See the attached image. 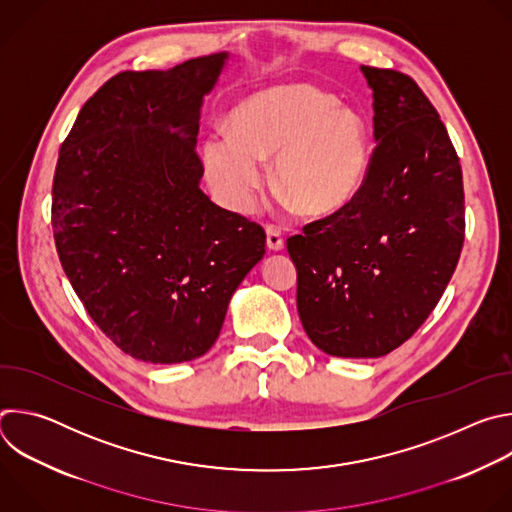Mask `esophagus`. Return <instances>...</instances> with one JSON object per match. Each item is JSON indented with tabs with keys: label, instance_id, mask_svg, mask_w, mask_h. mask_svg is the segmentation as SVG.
<instances>
[{
	"label": "esophagus",
	"instance_id": "esophagus-1",
	"mask_svg": "<svg viewBox=\"0 0 512 512\" xmlns=\"http://www.w3.org/2000/svg\"><path fill=\"white\" fill-rule=\"evenodd\" d=\"M265 233H267V249L273 251V253L283 251L285 243H283V239H281V233H279L275 227H265Z\"/></svg>",
	"mask_w": 512,
	"mask_h": 512
}]
</instances>
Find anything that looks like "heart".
Wrapping results in <instances>:
<instances>
[{"mask_svg": "<svg viewBox=\"0 0 512 512\" xmlns=\"http://www.w3.org/2000/svg\"><path fill=\"white\" fill-rule=\"evenodd\" d=\"M275 192L308 218L346 208L369 172V129L350 107L312 85H281L231 111V129L202 143L206 178L235 212H249L273 160Z\"/></svg>", "mask_w": 512, "mask_h": 512, "instance_id": "b5f03b06", "label": "heart"}]
</instances>
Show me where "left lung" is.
Instances as JSON below:
<instances>
[{
    "mask_svg": "<svg viewBox=\"0 0 512 512\" xmlns=\"http://www.w3.org/2000/svg\"><path fill=\"white\" fill-rule=\"evenodd\" d=\"M373 91L377 148L360 192L287 241L298 314L340 358L385 356L440 302L464 245L462 168L450 135L397 70L360 66Z\"/></svg>",
    "mask_w": 512,
    "mask_h": 512,
    "instance_id": "8db88e82",
    "label": "left lung"
}]
</instances>
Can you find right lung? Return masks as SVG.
<instances>
[{
    "label": "right lung",
    "mask_w": 512,
    "mask_h": 512,
    "mask_svg": "<svg viewBox=\"0 0 512 512\" xmlns=\"http://www.w3.org/2000/svg\"><path fill=\"white\" fill-rule=\"evenodd\" d=\"M229 60L121 72L85 103L58 154L62 269L95 324L143 362L206 354L265 255L263 229L200 190V111Z\"/></svg>",
    "instance_id": "1"
}]
</instances>
